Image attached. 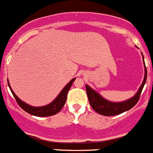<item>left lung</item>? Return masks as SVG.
I'll use <instances>...</instances> for the list:
<instances>
[{
    "mask_svg": "<svg viewBox=\"0 0 153 153\" xmlns=\"http://www.w3.org/2000/svg\"><path fill=\"white\" fill-rule=\"evenodd\" d=\"M142 56H143V54H142ZM143 62H144V60H143ZM144 69V79H143V83L140 85L138 91L137 92V94L133 97L124 101V102H112L106 100L103 97H102L99 94L97 93L95 91H94L93 89L91 88L88 85H86V92H87L88 101L90 102V105L92 107V108L95 111H97L98 114H102V115L104 116L117 115V114H121V113L124 112V111L131 109L138 102L139 99H140V94H141L143 86H144L145 83H146V77H147V71H146V65H145V63Z\"/></svg>",
    "mask_w": 153,
    "mask_h": 153,
    "instance_id": "left-lung-1",
    "label": "left lung"
}]
</instances>
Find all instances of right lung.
<instances>
[{
    "label": "right lung",
    "instance_id": "obj_1",
    "mask_svg": "<svg viewBox=\"0 0 153 153\" xmlns=\"http://www.w3.org/2000/svg\"><path fill=\"white\" fill-rule=\"evenodd\" d=\"M75 79H76V78L71 80L68 82V84L66 85L65 87L64 88L62 89V91L60 92V94L58 95V97H57L52 102H51V103L48 104V105L42 107L31 106V105H28V104L25 103V102L21 100L16 96V94L13 92V91L12 90L8 80H7V82H8V85L9 87H10V91H11L13 97H15V99H16V102H18L19 106H20L22 109L25 110V111H27L29 114H32V115L38 116V117H48V116L54 115V114H57L59 111H61V109L63 108L65 103L66 100H67L68 92L70 90L72 84H73V82H74Z\"/></svg>",
    "mask_w": 153,
    "mask_h": 153
}]
</instances>
